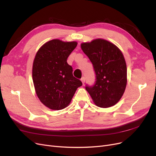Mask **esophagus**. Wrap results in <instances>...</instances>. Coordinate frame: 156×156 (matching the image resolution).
<instances>
[{
  "instance_id": "1",
  "label": "esophagus",
  "mask_w": 156,
  "mask_h": 156,
  "mask_svg": "<svg viewBox=\"0 0 156 156\" xmlns=\"http://www.w3.org/2000/svg\"><path fill=\"white\" fill-rule=\"evenodd\" d=\"M81 82H82V83L83 84H84L85 83V78L83 76V77H82L81 78Z\"/></svg>"
}]
</instances>
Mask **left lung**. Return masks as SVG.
Segmentation results:
<instances>
[{
  "instance_id": "8db88e82",
  "label": "left lung",
  "mask_w": 156,
  "mask_h": 156,
  "mask_svg": "<svg viewBox=\"0 0 156 156\" xmlns=\"http://www.w3.org/2000/svg\"><path fill=\"white\" fill-rule=\"evenodd\" d=\"M81 47L93 64L95 81L86 85L87 91L101 108L115 105L123 95L127 83V68L124 56L113 44L104 39L83 43Z\"/></svg>"
}]
</instances>
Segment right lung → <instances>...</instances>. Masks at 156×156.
Wrapping results in <instances>:
<instances>
[{
	"mask_svg": "<svg viewBox=\"0 0 156 156\" xmlns=\"http://www.w3.org/2000/svg\"><path fill=\"white\" fill-rule=\"evenodd\" d=\"M77 42L54 39L45 43L37 52L33 64L32 76L40 101L47 108L61 110L71 102L81 81L74 77L67 59Z\"/></svg>",
	"mask_w": 156,
	"mask_h": 156,
	"instance_id": "add662e5",
	"label": "right lung"
}]
</instances>
